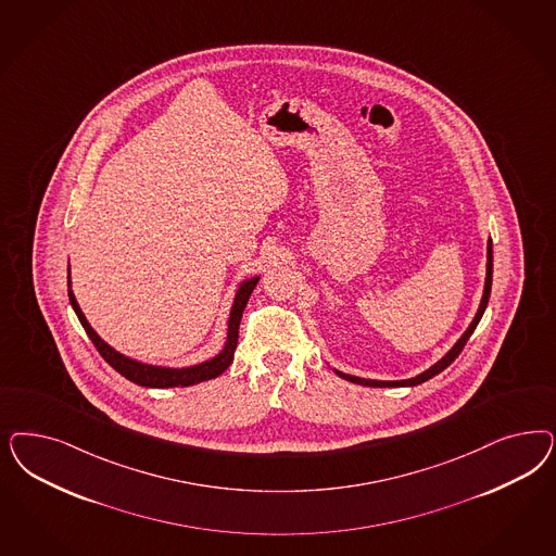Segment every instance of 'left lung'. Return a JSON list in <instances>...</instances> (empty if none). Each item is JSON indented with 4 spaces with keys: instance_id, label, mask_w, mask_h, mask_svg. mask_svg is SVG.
Wrapping results in <instances>:
<instances>
[{
    "instance_id": "8db88e82",
    "label": "left lung",
    "mask_w": 556,
    "mask_h": 556,
    "mask_svg": "<svg viewBox=\"0 0 556 556\" xmlns=\"http://www.w3.org/2000/svg\"><path fill=\"white\" fill-rule=\"evenodd\" d=\"M491 282H493V243H491V237H489V241H486V276H484L481 305L477 308V313H475L470 325L466 327L465 333L456 340V343L450 348L448 352H446L442 358L438 359L435 364H431L428 370H424V372H419V375H415V377L405 378V380H375V378L354 377V375H345V372L336 370V368H333V372H336L338 377L345 378V380H350V382H356V384H362V387H415V384H421V382L430 380L431 377L440 375L444 368H448L454 359L458 358V354L463 352L466 341L472 336V331L477 329V325L481 321L484 308H486V303H489V296H491Z\"/></svg>"
}]
</instances>
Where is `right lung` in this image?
I'll list each match as a JSON object with an SVG mask.
<instances>
[{
    "instance_id": "right-lung-1",
    "label": "right lung",
    "mask_w": 556,
    "mask_h": 556,
    "mask_svg": "<svg viewBox=\"0 0 556 556\" xmlns=\"http://www.w3.org/2000/svg\"><path fill=\"white\" fill-rule=\"evenodd\" d=\"M260 282V276H251L239 282V287L235 290L233 305L229 311V319H227V338H225V345L223 350L213 356V358L198 362L192 366H157V364H149V362H141V359L130 358L121 354L118 350H114L110 343L102 340L96 329L91 327L90 321L86 319L81 306L77 303L75 294L72 290V269H67V288H70V303H72L73 311L77 315V319L81 323V327L86 329L88 338L91 343L96 345V350L100 352V356L106 359L108 364L123 377L128 378L130 382L139 384V387H147V389H172V387H192L198 382L211 380V378L220 377L233 362L235 348H237V338H239V323H241V315L243 308L250 301L251 292L255 285Z\"/></svg>"
}]
</instances>
